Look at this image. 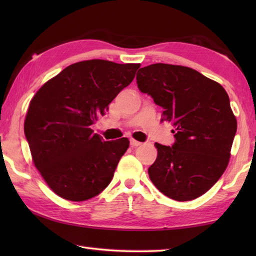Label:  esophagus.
Returning a JSON list of instances; mask_svg holds the SVG:
<instances>
[{
	"label": "esophagus",
	"instance_id": "34e87169",
	"mask_svg": "<svg viewBox=\"0 0 256 256\" xmlns=\"http://www.w3.org/2000/svg\"><path fill=\"white\" fill-rule=\"evenodd\" d=\"M130 144H131V146L132 148H138V146H140V142H138V140H134V138H132L131 140H130Z\"/></svg>",
	"mask_w": 256,
	"mask_h": 256
}]
</instances>
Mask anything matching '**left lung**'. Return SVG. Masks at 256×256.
<instances>
[{
	"label": "left lung",
	"instance_id": "left-lung-1",
	"mask_svg": "<svg viewBox=\"0 0 256 256\" xmlns=\"http://www.w3.org/2000/svg\"><path fill=\"white\" fill-rule=\"evenodd\" d=\"M138 89L164 108L162 121L175 128V143H155L157 158L148 168L152 182L177 201L208 192L229 164L236 118L220 84L194 69L153 64L136 74Z\"/></svg>",
	"mask_w": 256,
	"mask_h": 256
}]
</instances>
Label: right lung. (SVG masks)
<instances>
[{
    "mask_svg": "<svg viewBox=\"0 0 256 256\" xmlns=\"http://www.w3.org/2000/svg\"><path fill=\"white\" fill-rule=\"evenodd\" d=\"M140 66L102 59L76 62L32 99L25 136L35 167L59 197L84 201L111 182L130 142L126 138L106 142L90 126L132 82Z\"/></svg>",
    "mask_w": 256,
    "mask_h": 256,
    "instance_id": "1",
    "label": "right lung"
}]
</instances>
